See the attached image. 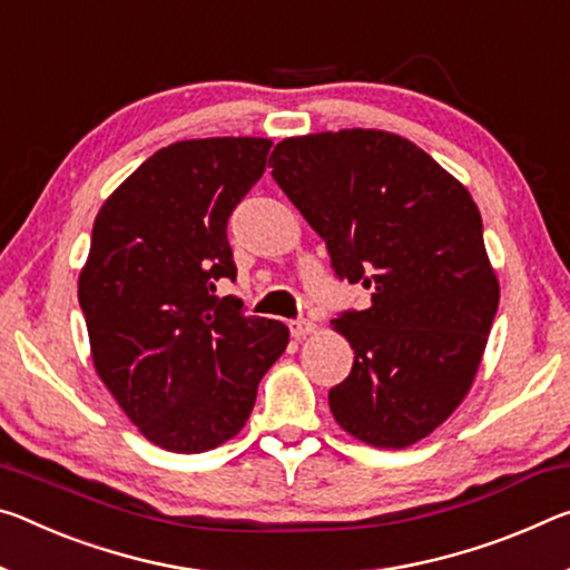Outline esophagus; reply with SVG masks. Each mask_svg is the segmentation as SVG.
Returning <instances> with one entry per match:
<instances>
[{
	"label": "esophagus",
	"mask_w": 570,
	"mask_h": 570,
	"mask_svg": "<svg viewBox=\"0 0 570 570\" xmlns=\"http://www.w3.org/2000/svg\"><path fill=\"white\" fill-rule=\"evenodd\" d=\"M288 330H292L296 340H304V337H309V334L317 332V324H314L312 320H294V322H288Z\"/></svg>",
	"instance_id": "1"
}]
</instances>
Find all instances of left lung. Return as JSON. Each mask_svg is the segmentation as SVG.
Segmentation results:
<instances>
[{
  "label": "left lung",
  "mask_w": 570,
  "mask_h": 570,
  "mask_svg": "<svg viewBox=\"0 0 570 570\" xmlns=\"http://www.w3.org/2000/svg\"><path fill=\"white\" fill-rule=\"evenodd\" d=\"M268 165L327 243L334 276L373 299L332 320L355 350L330 391L334 421L365 444H415L462 403L500 304L472 195L413 141L375 129L284 139Z\"/></svg>",
  "instance_id": "8db88e82"
}]
</instances>
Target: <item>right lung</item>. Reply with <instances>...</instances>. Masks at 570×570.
Masks as SVG:
<instances>
[{"mask_svg":"<svg viewBox=\"0 0 570 570\" xmlns=\"http://www.w3.org/2000/svg\"><path fill=\"white\" fill-rule=\"evenodd\" d=\"M271 139H189L159 149L96 215L78 278L94 365L151 444L220 446L246 426L288 327L246 317L228 218L266 169Z\"/></svg>","mask_w":570,"mask_h":570,"instance_id":"right-lung-1","label":"right lung"}]
</instances>
